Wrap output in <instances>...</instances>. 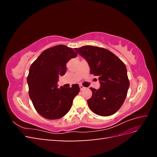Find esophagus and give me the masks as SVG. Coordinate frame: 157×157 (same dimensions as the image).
Wrapping results in <instances>:
<instances>
[{"instance_id":"esophagus-1","label":"esophagus","mask_w":157,"mask_h":157,"mask_svg":"<svg viewBox=\"0 0 157 157\" xmlns=\"http://www.w3.org/2000/svg\"><path fill=\"white\" fill-rule=\"evenodd\" d=\"M79 87H80V90H84V89L85 88V87H84L82 84H80V85H79Z\"/></svg>"}]
</instances>
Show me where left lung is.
<instances>
[{
  "instance_id": "8db88e82",
  "label": "left lung",
  "mask_w": 157,
  "mask_h": 157,
  "mask_svg": "<svg viewBox=\"0 0 157 157\" xmlns=\"http://www.w3.org/2000/svg\"><path fill=\"white\" fill-rule=\"evenodd\" d=\"M86 59L90 73L98 76L101 87L90 88L92 98L88 105L96 115L108 117L115 114L124 103L130 86L125 64L111 51L98 46H84L75 48Z\"/></svg>"
}]
</instances>
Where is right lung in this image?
<instances>
[{
    "instance_id": "right-lung-1",
    "label": "right lung",
    "mask_w": 157,
    "mask_h": 157,
    "mask_svg": "<svg viewBox=\"0 0 157 157\" xmlns=\"http://www.w3.org/2000/svg\"><path fill=\"white\" fill-rule=\"evenodd\" d=\"M77 56L73 48L60 44L44 50L31 65L27 78L29 97L37 113L46 119L65 116L80 92L77 84L67 88L57 86L59 77L67 71L66 63Z\"/></svg>"
}]
</instances>
